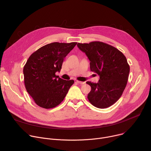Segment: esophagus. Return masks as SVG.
Returning <instances> with one entry per match:
<instances>
[{
	"mask_svg": "<svg viewBox=\"0 0 151 151\" xmlns=\"http://www.w3.org/2000/svg\"><path fill=\"white\" fill-rule=\"evenodd\" d=\"M76 82L77 83H79V84H84L85 82H82V81H76Z\"/></svg>",
	"mask_w": 151,
	"mask_h": 151,
	"instance_id": "obj_1",
	"label": "esophagus"
}]
</instances>
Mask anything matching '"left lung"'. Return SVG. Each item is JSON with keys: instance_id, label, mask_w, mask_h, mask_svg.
I'll return each instance as SVG.
<instances>
[{"instance_id": "8db88e82", "label": "left lung", "mask_w": 151, "mask_h": 151, "mask_svg": "<svg viewBox=\"0 0 151 151\" xmlns=\"http://www.w3.org/2000/svg\"><path fill=\"white\" fill-rule=\"evenodd\" d=\"M77 46L90 60L91 71L100 77L97 83L87 82L91 87L87 96L89 101L100 109L112 106L121 97L127 83L130 66L126 57L116 48L102 42L78 43Z\"/></svg>"}]
</instances>
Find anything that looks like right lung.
Instances as JSON below:
<instances>
[{"label":"right lung","mask_w":151,"mask_h":151,"mask_svg":"<svg viewBox=\"0 0 151 151\" xmlns=\"http://www.w3.org/2000/svg\"><path fill=\"white\" fill-rule=\"evenodd\" d=\"M77 42H53L34 52L23 69L27 93L39 106L51 109L59 105L66 97L73 80H64L55 75L60 72L64 58Z\"/></svg>","instance_id":"add662e5"}]
</instances>
